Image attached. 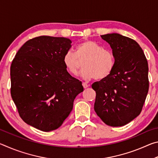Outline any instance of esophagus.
<instances>
[{
  "label": "esophagus",
  "mask_w": 158,
  "mask_h": 158,
  "mask_svg": "<svg viewBox=\"0 0 158 158\" xmlns=\"http://www.w3.org/2000/svg\"><path fill=\"white\" fill-rule=\"evenodd\" d=\"M82 85H83V87H84V89H87V88L89 87V85L85 84V83H83V84H82Z\"/></svg>",
  "instance_id": "obj_1"
}]
</instances>
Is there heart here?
Masks as SVG:
<instances>
[{
  "instance_id": "1",
  "label": "heart",
  "mask_w": 158,
  "mask_h": 158,
  "mask_svg": "<svg viewBox=\"0 0 158 158\" xmlns=\"http://www.w3.org/2000/svg\"><path fill=\"white\" fill-rule=\"evenodd\" d=\"M63 64L69 73L77 75L84 61L81 77L85 81L104 80L110 75L115 66V57L111 51L104 49L92 41L86 40L76 48L75 53L68 51L63 56Z\"/></svg>"
}]
</instances>
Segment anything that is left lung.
I'll return each instance as SVG.
<instances>
[{
  "label": "left lung",
  "instance_id": "1",
  "mask_svg": "<svg viewBox=\"0 0 158 158\" xmlns=\"http://www.w3.org/2000/svg\"><path fill=\"white\" fill-rule=\"evenodd\" d=\"M115 57L107 78L92 85L96 92L94 109L105 124L121 127L141 113L148 91V66L143 50L134 40L118 33L100 35Z\"/></svg>",
  "mask_w": 158,
  "mask_h": 158
}]
</instances>
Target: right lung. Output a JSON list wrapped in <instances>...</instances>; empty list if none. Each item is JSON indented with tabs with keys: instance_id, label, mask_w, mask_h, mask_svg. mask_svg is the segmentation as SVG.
Instances as JSON below:
<instances>
[{
	"instance_id": "obj_1",
	"label": "right lung",
	"mask_w": 158,
	"mask_h": 158,
	"mask_svg": "<svg viewBox=\"0 0 158 158\" xmlns=\"http://www.w3.org/2000/svg\"><path fill=\"white\" fill-rule=\"evenodd\" d=\"M71 43L65 37H35L23 44L12 60V100L23 121L44 132L61 126L77 95L84 91L82 83L63 64Z\"/></svg>"
}]
</instances>
